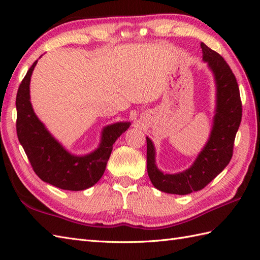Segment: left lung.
Wrapping results in <instances>:
<instances>
[{
	"label": "left lung",
	"instance_id": "8db88e82",
	"mask_svg": "<svg viewBox=\"0 0 260 260\" xmlns=\"http://www.w3.org/2000/svg\"><path fill=\"white\" fill-rule=\"evenodd\" d=\"M202 61L211 71L215 86V107L208 141L192 165L179 173H164L156 165V150L147 143V173L157 190L185 196L200 191L221 173L233 156L234 142L241 121V101L236 77L219 53L201 43Z\"/></svg>",
	"mask_w": 260,
	"mask_h": 260
}]
</instances>
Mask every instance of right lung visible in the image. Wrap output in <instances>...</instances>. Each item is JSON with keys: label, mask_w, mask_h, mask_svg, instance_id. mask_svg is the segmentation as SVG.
Masks as SVG:
<instances>
[{"label": "right lung", "mask_w": 260, "mask_h": 260, "mask_svg": "<svg viewBox=\"0 0 260 260\" xmlns=\"http://www.w3.org/2000/svg\"><path fill=\"white\" fill-rule=\"evenodd\" d=\"M38 60L27 70L16 93V133L36 174L43 182L69 191L89 189L101 180L113 144L129 128L131 121H116L102 129L98 146L90 153L69 152L33 110L30 97L31 76Z\"/></svg>", "instance_id": "right-lung-1"}]
</instances>
